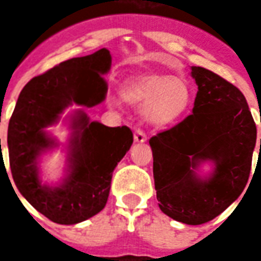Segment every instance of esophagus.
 I'll return each mask as SVG.
<instances>
[{
  "instance_id": "34e87169",
  "label": "esophagus",
  "mask_w": 261,
  "mask_h": 261,
  "mask_svg": "<svg viewBox=\"0 0 261 261\" xmlns=\"http://www.w3.org/2000/svg\"><path fill=\"white\" fill-rule=\"evenodd\" d=\"M134 139H135V142H145L146 134L142 129H136L135 134H134Z\"/></svg>"
}]
</instances>
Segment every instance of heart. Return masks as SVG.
<instances>
[{"instance_id": "1", "label": "heart", "mask_w": 261, "mask_h": 261, "mask_svg": "<svg viewBox=\"0 0 261 261\" xmlns=\"http://www.w3.org/2000/svg\"><path fill=\"white\" fill-rule=\"evenodd\" d=\"M122 97L142 109L148 123L168 126L178 122L189 112L193 90L181 78L170 75H139L127 80L122 87Z\"/></svg>"}]
</instances>
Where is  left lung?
I'll use <instances>...</instances> for the list:
<instances>
[{
	"mask_svg": "<svg viewBox=\"0 0 261 261\" xmlns=\"http://www.w3.org/2000/svg\"><path fill=\"white\" fill-rule=\"evenodd\" d=\"M192 76L197 84L193 113L152 136L149 145L160 209L178 222L202 225L243 193L257 127L236 86L202 66H192ZM205 159L216 163V171L200 180L193 170Z\"/></svg>",
	"mask_w": 261,
	"mask_h": 261,
	"instance_id": "left-lung-1",
	"label": "left lung"
}]
</instances>
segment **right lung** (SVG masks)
I'll use <instances>...</instances> for the list:
<instances>
[{
	"label": "right lung",
	"mask_w": 261,
	"mask_h": 261,
	"mask_svg": "<svg viewBox=\"0 0 261 261\" xmlns=\"http://www.w3.org/2000/svg\"><path fill=\"white\" fill-rule=\"evenodd\" d=\"M110 65L107 49L61 62L25 84L10 119L7 144L13 180L25 200L56 224H78L105 207L113 170L134 142L127 126L90 122L80 112L72 120L71 171L64 185L47 187L37 177V156L54 145L43 129L72 103L86 107L101 103L107 93L103 74Z\"/></svg>",
	"instance_id": "add662e5"
}]
</instances>
